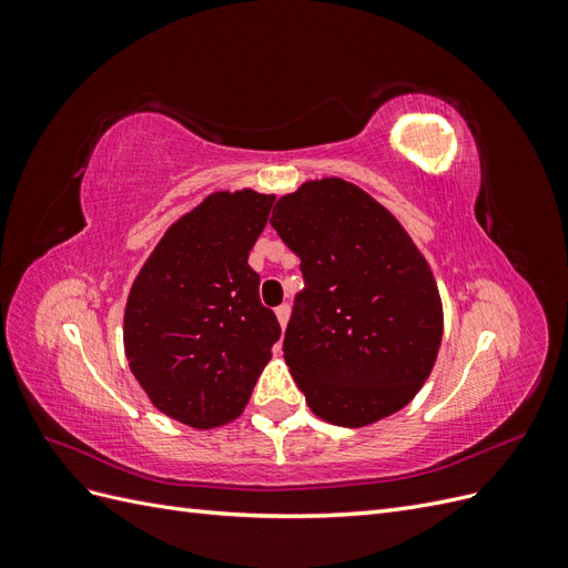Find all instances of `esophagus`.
Listing matches in <instances>:
<instances>
[{
  "label": "esophagus",
  "mask_w": 568,
  "mask_h": 568,
  "mask_svg": "<svg viewBox=\"0 0 568 568\" xmlns=\"http://www.w3.org/2000/svg\"><path fill=\"white\" fill-rule=\"evenodd\" d=\"M288 305L284 303V305H280L277 307V311H274V315H277V322H280V326H282V329H286V322H288Z\"/></svg>",
  "instance_id": "34e87169"
}]
</instances>
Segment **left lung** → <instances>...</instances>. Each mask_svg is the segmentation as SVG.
<instances>
[{
    "instance_id": "1",
    "label": "left lung",
    "mask_w": 568,
    "mask_h": 568,
    "mask_svg": "<svg viewBox=\"0 0 568 568\" xmlns=\"http://www.w3.org/2000/svg\"><path fill=\"white\" fill-rule=\"evenodd\" d=\"M270 225L301 257L305 288L284 359L315 415L367 426L403 409L428 379L443 305L426 257L363 189L322 178L274 205Z\"/></svg>"
}]
</instances>
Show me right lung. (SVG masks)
I'll return each mask as SVG.
<instances>
[{
	"label": "right lung",
	"mask_w": 568,
	"mask_h": 568,
	"mask_svg": "<svg viewBox=\"0 0 568 568\" xmlns=\"http://www.w3.org/2000/svg\"><path fill=\"white\" fill-rule=\"evenodd\" d=\"M272 194L215 192L168 227L132 282L123 341L153 407L194 428L242 415L282 329L248 253Z\"/></svg>",
	"instance_id": "obj_1"
}]
</instances>
